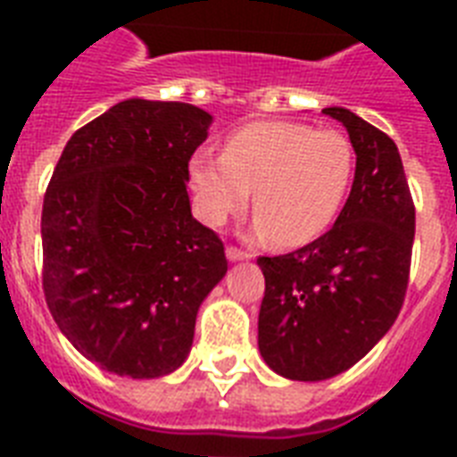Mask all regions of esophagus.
Segmentation results:
<instances>
[{
	"instance_id": "esophagus-1",
	"label": "esophagus",
	"mask_w": 457,
	"mask_h": 457,
	"mask_svg": "<svg viewBox=\"0 0 457 457\" xmlns=\"http://www.w3.org/2000/svg\"><path fill=\"white\" fill-rule=\"evenodd\" d=\"M225 256H228L229 263H239V261H249V258H251L246 251H239V249H235V246H228Z\"/></svg>"
}]
</instances>
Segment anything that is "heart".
<instances>
[{
  "mask_svg": "<svg viewBox=\"0 0 457 457\" xmlns=\"http://www.w3.org/2000/svg\"><path fill=\"white\" fill-rule=\"evenodd\" d=\"M353 175V149L341 132L287 120L237 128L220 154H194L187 182L194 211L206 225L246 208L253 189L251 235L278 237L285 246L318 239L339 213Z\"/></svg>",
  "mask_w": 457,
  "mask_h": 457,
  "instance_id": "b5f03b06",
  "label": "heart"
}]
</instances>
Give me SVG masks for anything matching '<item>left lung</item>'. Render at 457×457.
Segmentation results:
<instances>
[{"label":"left lung","instance_id":"1","mask_svg":"<svg viewBox=\"0 0 457 457\" xmlns=\"http://www.w3.org/2000/svg\"><path fill=\"white\" fill-rule=\"evenodd\" d=\"M355 152L351 194L334 228L303 249L258 258L265 296L258 351L294 382L353 368L389 332L403 305L415 206L394 139L353 111L329 106Z\"/></svg>","mask_w":457,"mask_h":457}]
</instances>
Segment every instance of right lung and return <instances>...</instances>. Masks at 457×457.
<instances>
[{
	"label": "right lung",
	"instance_id": "1",
	"mask_svg": "<svg viewBox=\"0 0 457 457\" xmlns=\"http://www.w3.org/2000/svg\"><path fill=\"white\" fill-rule=\"evenodd\" d=\"M211 123L192 104L125 99L68 139L46 187V305L111 375L175 372L201 303L228 272L222 242L187 194V165Z\"/></svg>",
	"mask_w": 457,
	"mask_h": 457
}]
</instances>
